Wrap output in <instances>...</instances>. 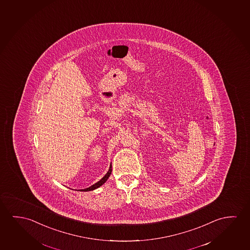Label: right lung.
Masks as SVG:
<instances>
[{
  "mask_svg": "<svg viewBox=\"0 0 250 250\" xmlns=\"http://www.w3.org/2000/svg\"><path fill=\"white\" fill-rule=\"evenodd\" d=\"M111 165L110 166V167H109V170H108L107 173L104 175V177H102L101 179H100L98 183H96V184H94V185H92V186H90L89 188H83V189H81V191H90V190H93V189H96V188H99V187H100L101 185H104V183L107 181L108 178H109V177L111 176Z\"/></svg>",
  "mask_w": 250,
  "mask_h": 250,
  "instance_id": "obj_1",
  "label": "right lung"
}]
</instances>
